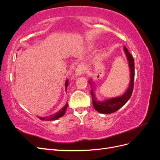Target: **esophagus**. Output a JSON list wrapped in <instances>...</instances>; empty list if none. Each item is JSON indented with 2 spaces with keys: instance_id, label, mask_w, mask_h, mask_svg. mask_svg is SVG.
Here are the masks:
<instances>
[{
  "instance_id": "34e87169",
  "label": "esophagus",
  "mask_w": 160,
  "mask_h": 160,
  "mask_svg": "<svg viewBox=\"0 0 160 160\" xmlns=\"http://www.w3.org/2000/svg\"><path fill=\"white\" fill-rule=\"evenodd\" d=\"M85 71V67L83 65H79L77 67L76 70H75V75L76 76H80L83 75Z\"/></svg>"
}]
</instances>
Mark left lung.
Wrapping results in <instances>:
<instances>
[{"instance_id":"obj_1","label":"left lung","mask_w":160,"mask_h":160,"mask_svg":"<svg viewBox=\"0 0 160 160\" xmlns=\"http://www.w3.org/2000/svg\"><path fill=\"white\" fill-rule=\"evenodd\" d=\"M124 51L127 57V59L128 61L130 69V83L125 93L123 95L118 97V98H114L103 101H99L97 100L93 93V89H91V94L92 96V103H93V107L96 111H98V112L101 113L109 114L115 112V111H117L119 108H122L123 105L126 103L130 99L131 96H132L135 75L134 60L133 57L129 52L128 49L125 47H124ZM89 84H91V86L93 85L91 81H89Z\"/></svg>"}]
</instances>
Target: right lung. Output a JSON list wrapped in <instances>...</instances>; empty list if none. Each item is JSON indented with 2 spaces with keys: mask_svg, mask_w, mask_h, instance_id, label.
<instances>
[{
  "mask_svg": "<svg viewBox=\"0 0 160 160\" xmlns=\"http://www.w3.org/2000/svg\"><path fill=\"white\" fill-rule=\"evenodd\" d=\"M68 85H69V81H68V80H66V81H65V89H66V90H67V86H68ZM67 106H68V104L67 103L63 108H62L61 110H59V111H58V112H57L55 114H52L51 115L47 116V117H43V118L38 117V118H39L42 121H53V120H56L57 119H59V118L62 117V116L64 115V114L65 113V111H66V109L67 108Z\"/></svg>",
  "mask_w": 160,
  "mask_h": 160,
  "instance_id": "1",
  "label": "right lung"
}]
</instances>
